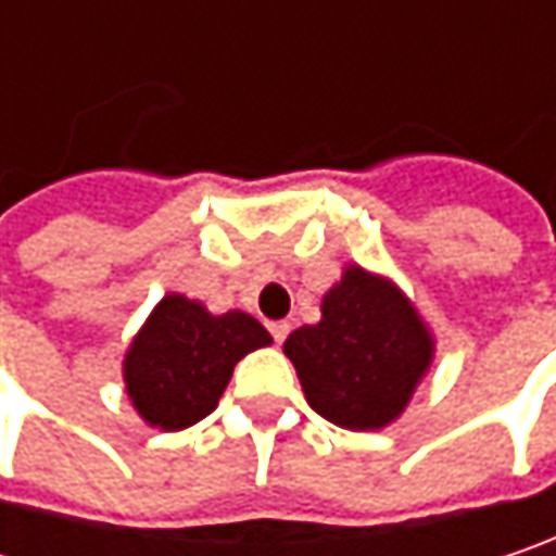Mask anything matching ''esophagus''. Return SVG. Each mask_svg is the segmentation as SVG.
I'll return each instance as SVG.
<instances>
[{"mask_svg": "<svg viewBox=\"0 0 556 556\" xmlns=\"http://www.w3.org/2000/svg\"><path fill=\"white\" fill-rule=\"evenodd\" d=\"M268 332H271V338L281 344V341L288 338V332H291V323H285V319H281V323H271V326H268Z\"/></svg>", "mask_w": 556, "mask_h": 556, "instance_id": "esophagus-1", "label": "esophagus"}]
</instances>
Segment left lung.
Segmentation results:
<instances>
[{
    "mask_svg": "<svg viewBox=\"0 0 556 556\" xmlns=\"http://www.w3.org/2000/svg\"><path fill=\"white\" fill-rule=\"evenodd\" d=\"M309 408L348 430H379L412 402L433 338L392 281L348 265L323 319L285 341Z\"/></svg>",
    "mask_w": 556,
    "mask_h": 556,
    "instance_id": "1",
    "label": "left lung"
}]
</instances>
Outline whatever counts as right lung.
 <instances>
[{"label":"right lung","mask_w":556,"mask_h":556,"mask_svg":"<svg viewBox=\"0 0 556 556\" xmlns=\"http://www.w3.org/2000/svg\"><path fill=\"white\" fill-rule=\"evenodd\" d=\"M271 344L250 313L212 316L199 300L167 294L126 351V392L144 424L182 430L218 408L240 357Z\"/></svg>","instance_id":"add662e5"}]
</instances>
